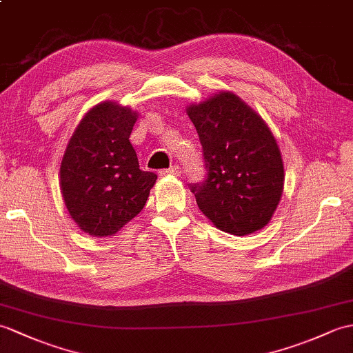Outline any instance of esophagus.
<instances>
[{
	"mask_svg": "<svg viewBox=\"0 0 353 353\" xmlns=\"http://www.w3.org/2000/svg\"><path fill=\"white\" fill-rule=\"evenodd\" d=\"M180 173H182V171H180V168L177 165H174L168 170H162L161 176H180Z\"/></svg>",
	"mask_w": 353,
	"mask_h": 353,
	"instance_id": "obj_1",
	"label": "esophagus"
}]
</instances>
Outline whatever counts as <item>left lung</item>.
Masks as SVG:
<instances>
[{
	"mask_svg": "<svg viewBox=\"0 0 353 353\" xmlns=\"http://www.w3.org/2000/svg\"><path fill=\"white\" fill-rule=\"evenodd\" d=\"M203 145L208 179L191 186L221 232L247 236L269 224L284 190V163L259 112L233 92L186 106Z\"/></svg>",
	"mask_w": 353,
	"mask_h": 353,
	"instance_id": "1",
	"label": "left lung"
}]
</instances>
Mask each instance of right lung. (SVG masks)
<instances>
[{
    "label": "right lung",
    "mask_w": 353,
    "mask_h": 353,
    "mask_svg": "<svg viewBox=\"0 0 353 353\" xmlns=\"http://www.w3.org/2000/svg\"><path fill=\"white\" fill-rule=\"evenodd\" d=\"M138 112L114 101L90 108L69 139L60 190L84 233L112 236L143 210L158 176L139 170L129 141Z\"/></svg>",
    "instance_id": "obj_1"
}]
</instances>
